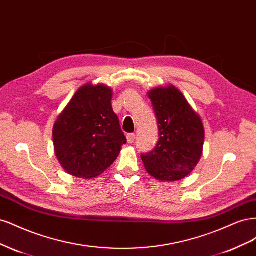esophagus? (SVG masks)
<instances>
[{"label":"esophagus","mask_w":256,"mask_h":256,"mask_svg":"<svg viewBox=\"0 0 256 256\" xmlns=\"http://www.w3.org/2000/svg\"><path fill=\"white\" fill-rule=\"evenodd\" d=\"M134 140H136V134H127V141H128V143H132Z\"/></svg>","instance_id":"34e87169"}]
</instances>
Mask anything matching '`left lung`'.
<instances>
[{"label": "left lung", "instance_id": "8db88e82", "mask_svg": "<svg viewBox=\"0 0 256 256\" xmlns=\"http://www.w3.org/2000/svg\"><path fill=\"white\" fill-rule=\"evenodd\" d=\"M159 128L154 148L142 154L146 171L161 182L188 176L203 154L204 126L187 99L173 85L148 92Z\"/></svg>", "mask_w": 256, "mask_h": 256}]
</instances>
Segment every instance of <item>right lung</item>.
I'll return each instance as SVG.
<instances>
[{
  "label": "right lung",
  "mask_w": 256,
  "mask_h": 256,
  "mask_svg": "<svg viewBox=\"0 0 256 256\" xmlns=\"http://www.w3.org/2000/svg\"><path fill=\"white\" fill-rule=\"evenodd\" d=\"M112 90L104 84H85L54 122V152L68 174L85 180L100 175L126 144L112 109Z\"/></svg>",
  "instance_id": "add662e5"
}]
</instances>
